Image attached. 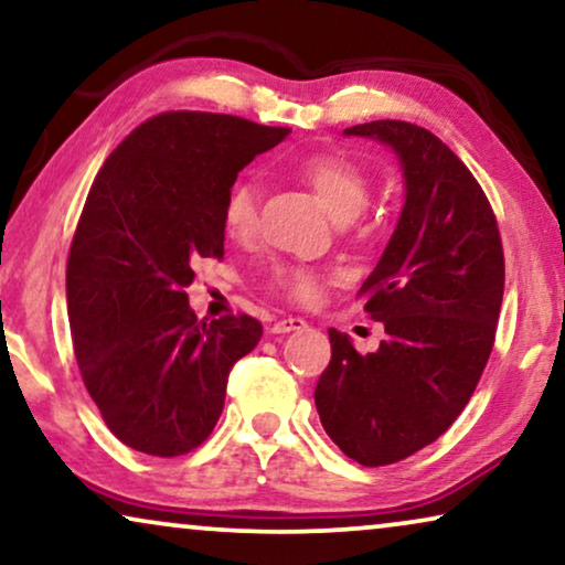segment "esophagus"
I'll use <instances>...</instances> for the list:
<instances>
[{"label":"esophagus","instance_id":"1","mask_svg":"<svg viewBox=\"0 0 565 565\" xmlns=\"http://www.w3.org/2000/svg\"><path fill=\"white\" fill-rule=\"evenodd\" d=\"M308 327V323L303 319H282V321H275L273 327H269V331L273 334H290V331H303Z\"/></svg>","mask_w":565,"mask_h":565}]
</instances>
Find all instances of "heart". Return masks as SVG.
<instances>
[{
    "label": "heart",
    "instance_id": "heart-1",
    "mask_svg": "<svg viewBox=\"0 0 565 565\" xmlns=\"http://www.w3.org/2000/svg\"><path fill=\"white\" fill-rule=\"evenodd\" d=\"M298 174L337 223L354 221L367 205V180L352 161L339 157H311L298 167ZM254 223H257V190L252 182H236L223 205V226L234 238H246L252 236ZM275 285L288 298L308 303L319 296L321 277L300 265H285L277 267Z\"/></svg>",
    "mask_w": 565,
    "mask_h": 565
}]
</instances>
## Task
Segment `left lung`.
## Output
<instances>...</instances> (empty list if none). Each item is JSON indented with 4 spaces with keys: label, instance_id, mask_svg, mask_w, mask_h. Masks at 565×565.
Here are the masks:
<instances>
[{
    "label": "left lung",
    "instance_id": "left-lung-1",
    "mask_svg": "<svg viewBox=\"0 0 565 565\" xmlns=\"http://www.w3.org/2000/svg\"><path fill=\"white\" fill-rule=\"evenodd\" d=\"M344 136L388 146L404 207L358 292L385 339L360 354L329 329L331 362L313 398L339 450L377 468L435 443L466 408L497 334L504 252L481 184L435 134L375 120Z\"/></svg>",
    "mask_w": 565,
    "mask_h": 565
}]
</instances>
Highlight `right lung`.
Returning <instances> with one entry per match:
<instances>
[{
  "instance_id": "obj_1",
  "label": "right lung",
  "mask_w": 565,
  "mask_h": 565,
  "mask_svg": "<svg viewBox=\"0 0 565 565\" xmlns=\"http://www.w3.org/2000/svg\"><path fill=\"white\" fill-rule=\"evenodd\" d=\"M288 128L213 113H164L99 169L66 267V306L84 385L115 437L174 458L205 443L228 370L257 347L252 316L198 321L184 288L223 257V205L236 174Z\"/></svg>"
}]
</instances>
